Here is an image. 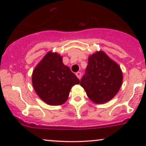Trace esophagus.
Masks as SVG:
<instances>
[{
  "instance_id": "34e87169",
  "label": "esophagus",
  "mask_w": 146,
  "mask_h": 146,
  "mask_svg": "<svg viewBox=\"0 0 146 146\" xmlns=\"http://www.w3.org/2000/svg\"><path fill=\"white\" fill-rule=\"evenodd\" d=\"M75 75H76V76L78 77V78L79 79V80L81 78V77H82V73H81V72H77V73H75Z\"/></svg>"
}]
</instances>
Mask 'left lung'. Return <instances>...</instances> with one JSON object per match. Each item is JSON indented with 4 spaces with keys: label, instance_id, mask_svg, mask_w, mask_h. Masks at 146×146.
Wrapping results in <instances>:
<instances>
[{
    "label": "left lung",
    "instance_id": "8db88e82",
    "mask_svg": "<svg viewBox=\"0 0 146 146\" xmlns=\"http://www.w3.org/2000/svg\"><path fill=\"white\" fill-rule=\"evenodd\" d=\"M122 80L123 75L119 66L104 51H98L88 57L86 73L80 85L91 101L104 104L118 93Z\"/></svg>",
    "mask_w": 146,
    "mask_h": 146
}]
</instances>
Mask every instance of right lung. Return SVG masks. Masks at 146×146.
Here are the masks:
<instances>
[{
  "label": "right lung",
  "instance_id": "1",
  "mask_svg": "<svg viewBox=\"0 0 146 146\" xmlns=\"http://www.w3.org/2000/svg\"><path fill=\"white\" fill-rule=\"evenodd\" d=\"M80 80L57 53L48 52L33 71L32 84L37 95L48 105H61L67 100L71 87Z\"/></svg>",
  "mask_w": 146,
  "mask_h": 146
}]
</instances>
